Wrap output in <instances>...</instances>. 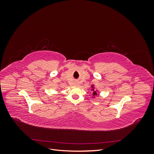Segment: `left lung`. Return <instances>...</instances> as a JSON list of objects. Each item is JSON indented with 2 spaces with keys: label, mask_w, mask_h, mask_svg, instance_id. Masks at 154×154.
Here are the masks:
<instances>
[{
  "label": "left lung",
  "mask_w": 154,
  "mask_h": 154,
  "mask_svg": "<svg viewBox=\"0 0 154 154\" xmlns=\"http://www.w3.org/2000/svg\"><path fill=\"white\" fill-rule=\"evenodd\" d=\"M91 88H92V91H93V96H94H94H97V92H96V91L94 90V85H92L91 86Z\"/></svg>",
  "instance_id": "1"
}]
</instances>
